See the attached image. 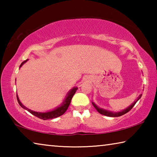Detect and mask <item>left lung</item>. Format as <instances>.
Instances as JSON below:
<instances>
[{
	"mask_svg": "<svg viewBox=\"0 0 157 157\" xmlns=\"http://www.w3.org/2000/svg\"><path fill=\"white\" fill-rule=\"evenodd\" d=\"M141 96H142V94H140L139 96L137 98V99L135 100V102H133L131 105H129L128 107L125 109H123V111H118V112H113V111H108V110L104 109H102V108H100L98 106H97L94 102H92V104H93V105H94V107L95 108V109H96L100 114H102V115L106 116H109V117H118V116H121L124 115V114L127 113V112H129V111L131 110L133 107H134L135 104H136V103L137 102V101L139 100L140 98H141Z\"/></svg>",
	"mask_w": 157,
	"mask_h": 157,
	"instance_id": "8db88e82",
	"label": "left lung"
}]
</instances>
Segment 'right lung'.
I'll return each instance as SVG.
<instances>
[{
	"label": "right lung",
	"mask_w": 157,
	"mask_h": 157,
	"mask_svg": "<svg viewBox=\"0 0 157 157\" xmlns=\"http://www.w3.org/2000/svg\"><path fill=\"white\" fill-rule=\"evenodd\" d=\"M28 60V59H26L25 61H24V62H23L22 63H21V64L20 65V68L23 64H24V63L27 62ZM78 87H73L72 89H71L70 91L67 93V94H66V97L64 98V100H63L62 105L59 106V107H57V108L54 109L53 110L46 111V112H37V111H33L31 109H29L28 108L25 107V106L21 102V101L19 100V98H18L17 94V98L18 104L20 105L21 107L23 109L27 110L30 113L33 114V115L36 116L37 118L42 119V120H48V119H52V118H57V117L63 115V114L66 112V111L67 110L68 107H69V105H70V103H71V100H72V98L73 97L74 94H75V92L77 90H78Z\"/></svg>",
	"instance_id": "right-lung-1"
}]
</instances>
